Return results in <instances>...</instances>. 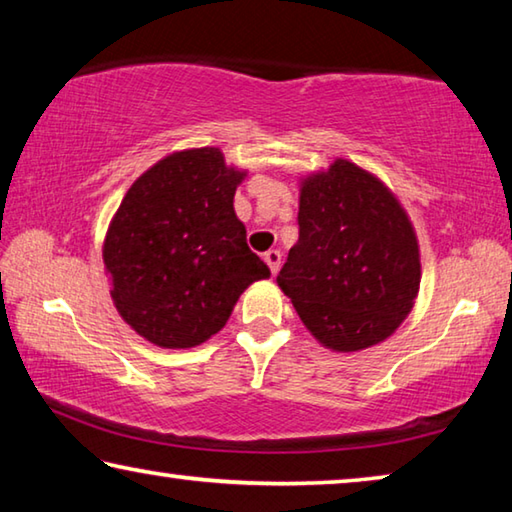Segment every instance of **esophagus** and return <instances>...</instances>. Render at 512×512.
<instances>
[{"mask_svg":"<svg viewBox=\"0 0 512 512\" xmlns=\"http://www.w3.org/2000/svg\"><path fill=\"white\" fill-rule=\"evenodd\" d=\"M264 262L268 264V268H271V273L275 275L277 271H280L282 253H280V250H268V253H264Z\"/></svg>","mask_w":512,"mask_h":512,"instance_id":"34e87169","label":"esophagus"}]
</instances>
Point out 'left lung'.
<instances>
[{"instance_id":"obj_1","label":"left lung","mask_w":512,"mask_h":512,"mask_svg":"<svg viewBox=\"0 0 512 512\" xmlns=\"http://www.w3.org/2000/svg\"><path fill=\"white\" fill-rule=\"evenodd\" d=\"M298 232L277 284L309 332L336 352L391 336L420 289L418 239L397 198L336 160L302 183Z\"/></svg>"}]
</instances>
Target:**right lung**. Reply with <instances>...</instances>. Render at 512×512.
<instances>
[{
    "instance_id": "add662e5",
    "label": "right lung",
    "mask_w": 512,
    "mask_h": 512,
    "mask_svg": "<svg viewBox=\"0 0 512 512\" xmlns=\"http://www.w3.org/2000/svg\"><path fill=\"white\" fill-rule=\"evenodd\" d=\"M241 178L207 146L160 160L121 201L103 264L117 311L146 341L160 348L207 341L248 284L271 275L232 207Z\"/></svg>"
}]
</instances>
